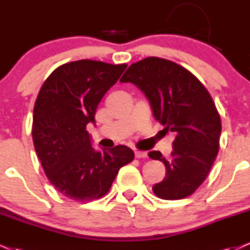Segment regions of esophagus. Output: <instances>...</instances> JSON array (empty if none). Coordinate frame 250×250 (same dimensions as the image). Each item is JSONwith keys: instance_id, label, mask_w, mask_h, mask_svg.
I'll return each instance as SVG.
<instances>
[{"instance_id": "1", "label": "esophagus", "mask_w": 250, "mask_h": 250, "mask_svg": "<svg viewBox=\"0 0 250 250\" xmlns=\"http://www.w3.org/2000/svg\"><path fill=\"white\" fill-rule=\"evenodd\" d=\"M135 157H136V158L146 157V151H140V150H135Z\"/></svg>"}]
</instances>
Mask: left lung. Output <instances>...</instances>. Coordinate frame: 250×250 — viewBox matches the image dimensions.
<instances>
[{"label": "left lung", "mask_w": 250, "mask_h": 250, "mask_svg": "<svg viewBox=\"0 0 250 250\" xmlns=\"http://www.w3.org/2000/svg\"><path fill=\"white\" fill-rule=\"evenodd\" d=\"M120 81L137 86L155 119L176 135L169 161L155 150L148 154L167 167L154 193L167 200L192 194L208 176L219 151L221 120L208 91L190 71L157 57L131 64Z\"/></svg>", "instance_id": "left-lung-1"}]
</instances>
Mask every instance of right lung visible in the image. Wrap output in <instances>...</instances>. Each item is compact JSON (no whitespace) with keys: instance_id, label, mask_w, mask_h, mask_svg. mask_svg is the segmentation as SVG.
Here are the masks:
<instances>
[{"instance_id":"right-lung-1","label":"right lung","mask_w":250,"mask_h":250,"mask_svg":"<svg viewBox=\"0 0 250 250\" xmlns=\"http://www.w3.org/2000/svg\"><path fill=\"white\" fill-rule=\"evenodd\" d=\"M127 65L83 59L56 68L34 108L32 140L44 172L57 191L78 201L104 197L117 172L134 159L125 146L98 151L86 125Z\"/></svg>"}]
</instances>
